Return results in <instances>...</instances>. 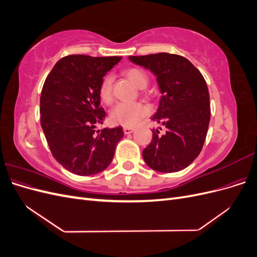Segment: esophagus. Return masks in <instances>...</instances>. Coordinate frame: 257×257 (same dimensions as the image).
Listing matches in <instances>:
<instances>
[{"mask_svg":"<svg viewBox=\"0 0 257 257\" xmlns=\"http://www.w3.org/2000/svg\"><path fill=\"white\" fill-rule=\"evenodd\" d=\"M123 132H124V134H125V135L131 134V133H133V132H134V127H127V126H124V127H123Z\"/></svg>","mask_w":257,"mask_h":257,"instance_id":"esophagus-1","label":"esophagus"}]
</instances>
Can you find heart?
<instances>
[{
  "label": "heart",
  "mask_w": 257,
  "mask_h": 257,
  "mask_svg": "<svg viewBox=\"0 0 257 257\" xmlns=\"http://www.w3.org/2000/svg\"><path fill=\"white\" fill-rule=\"evenodd\" d=\"M124 75L139 89L146 88L148 81H149L147 74L143 69L137 67H130L125 69ZM98 93L102 102H104L105 104L111 103L112 77L110 75H106L102 81H100ZM148 113H149L148 108L141 103H120L112 109L110 113V119L111 122L114 124H120V125L123 126L132 127L135 126L138 121L145 118Z\"/></svg>",
  "instance_id": "obj_1"
}]
</instances>
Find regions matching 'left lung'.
<instances>
[{"instance_id": "1", "label": "left lung", "mask_w": 257, "mask_h": 257, "mask_svg": "<svg viewBox=\"0 0 257 257\" xmlns=\"http://www.w3.org/2000/svg\"><path fill=\"white\" fill-rule=\"evenodd\" d=\"M128 59L157 76L162 93L152 120L164 125L165 132L161 134L153 128L152 141L143 151L146 164L161 173L184 169L198 157L207 136L210 97L205 78L178 54L161 52Z\"/></svg>"}]
</instances>
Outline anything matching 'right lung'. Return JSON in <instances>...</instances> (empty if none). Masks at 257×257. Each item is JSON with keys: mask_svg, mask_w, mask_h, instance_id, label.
<instances>
[{"mask_svg": "<svg viewBox=\"0 0 257 257\" xmlns=\"http://www.w3.org/2000/svg\"><path fill=\"white\" fill-rule=\"evenodd\" d=\"M121 57L72 54L53 66L41 94V124L57 160L68 172L91 176L111 163L123 137L121 126L95 130L106 112L100 107L99 84Z\"/></svg>", "mask_w": 257, "mask_h": 257, "instance_id": "obj_1", "label": "right lung"}]
</instances>
